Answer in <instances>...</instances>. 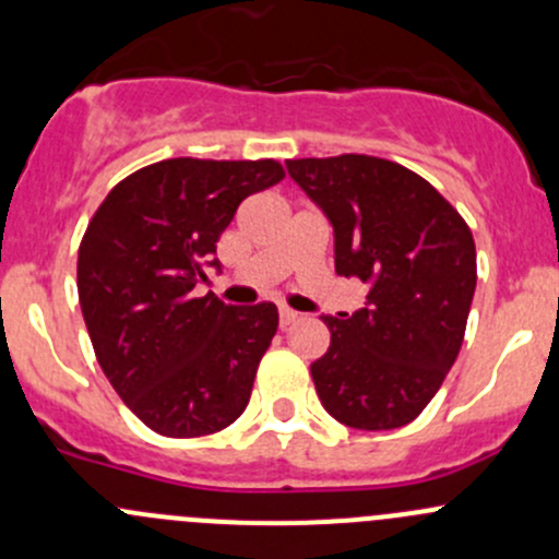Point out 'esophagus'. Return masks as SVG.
Here are the masks:
<instances>
[{
	"instance_id": "obj_1",
	"label": "esophagus",
	"mask_w": 559,
	"mask_h": 559,
	"mask_svg": "<svg viewBox=\"0 0 559 559\" xmlns=\"http://www.w3.org/2000/svg\"><path fill=\"white\" fill-rule=\"evenodd\" d=\"M278 321H281V326L295 324V321H297V311H292V308L281 306V308H278Z\"/></svg>"
}]
</instances>
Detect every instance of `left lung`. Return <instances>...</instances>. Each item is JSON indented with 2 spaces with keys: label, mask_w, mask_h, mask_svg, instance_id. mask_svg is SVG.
I'll list each match as a JSON object with an SVG mask.
<instances>
[{
  "label": "left lung",
  "mask_w": 559,
  "mask_h": 559,
  "mask_svg": "<svg viewBox=\"0 0 559 559\" xmlns=\"http://www.w3.org/2000/svg\"><path fill=\"white\" fill-rule=\"evenodd\" d=\"M286 167L335 227L337 275L370 284L357 313L324 316L330 348L311 365L316 394L354 430L408 425L436 397L465 337L476 292L471 227L397 162L341 154Z\"/></svg>",
  "instance_id": "obj_1"
}]
</instances>
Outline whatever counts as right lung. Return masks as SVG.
<instances>
[{
  "mask_svg": "<svg viewBox=\"0 0 559 559\" xmlns=\"http://www.w3.org/2000/svg\"><path fill=\"white\" fill-rule=\"evenodd\" d=\"M281 178L275 159L156 162L118 180L83 233L78 300L97 362L159 436H211L246 411L278 308L194 286L240 202Z\"/></svg>",
  "mask_w": 559,
  "mask_h": 559,
  "instance_id": "obj_1",
  "label": "right lung"
}]
</instances>
